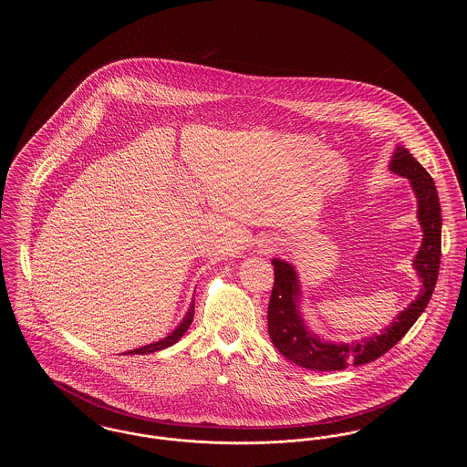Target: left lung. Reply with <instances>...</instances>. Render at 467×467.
Segmentation results:
<instances>
[{"label":"left lung","mask_w":467,"mask_h":467,"mask_svg":"<svg viewBox=\"0 0 467 467\" xmlns=\"http://www.w3.org/2000/svg\"><path fill=\"white\" fill-rule=\"evenodd\" d=\"M389 168L392 173L410 180L419 202L417 217L422 225L423 238L413 266L422 278L420 294L381 334L352 343H331L311 333L301 317V285L294 266L282 259H273L275 284L267 306V331L276 350L301 368L311 371H339L348 366L377 360L410 331L431 301L441 259V206L438 191L422 164L400 145L396 147Z\"/></svg>","instance_id":"obj_1"}]
</instances>
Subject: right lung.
Listing matches in <instances>:
<instances>
[{
    "label": "right lung",
    "instance_id": "obj_1",
    "mask_svg": "<svg viewBox=\"0 0 467 467\" xmlns=\"http://www.w3.org/2000/svg\"><path fill=\"white\" fill-rule=\"evenodd\" d=\"M192 318H194V299H192V303H191V306H189V311L185 313L183 320L178 324V327L173 333L168 334L164 339H159L156 343L145 345V347L136 348V350H130V352H126V354H128V356H143V354H152V352H159V350H164V348L175 345L178 339H180L183 334L187 333V329H189Z\"/></svg>",
    "mask_w": 467,
    "mask_h": 467
}]
</instances>
